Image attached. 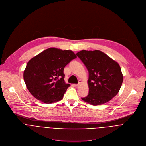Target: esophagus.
<instances>
[{"label":"esophagus","instance_id":"34e87169","mask_svg":"<svg viewBox=\"0 0 146 146\" xmlns=\"http://www.w3.org/2000/svg\"><path fill=\"white\" fill-rule=\"evenodd\" d=\"M81 83H82V81L80 80H79V82H78V84H75L74 86H75V87H78V86H79L80 84H81Z\"/></svg>","mask_w":146,"mask_h":146}]
</instances>
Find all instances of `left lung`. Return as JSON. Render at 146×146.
Returning a JSON list of instances; mask_svg holds the SVG:
<instances>
[{
  "label": "left lung",
  "instance_id": "1",
  "mask_svg": "<svg viewBox=\"0 0 146 146\" xmlns=\"http://www.w3.org/2000/svg\"><path fill=\"white\" fill-rule=\"evenodd\" d=\"M76 55L84 63L89 74V92L82 99L97 106L106 103L115 96L123 80L119 64L99 50H82Z\"/></svg>",
  "mask_w": 146,
  "mask_h": 146
}]
</instances>
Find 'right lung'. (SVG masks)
Masks as SVG:
<instances>
[{"label":"right lung","mask_w":146,"mask_h":146,"mask_svg":"<svg viewBox=\"0 0 146 146\" xmlns=\"http://www.w3.org/2000/svg\"><path fill=\"white\" fill-rule=\"evenodd\" d=\"M76 56L70 50L50 48L30 59L23 73L31 95L45 103L62 100L70 86L64 82V67Z\"/></svg>","instance_id":"obj_1"}]
</instances>
